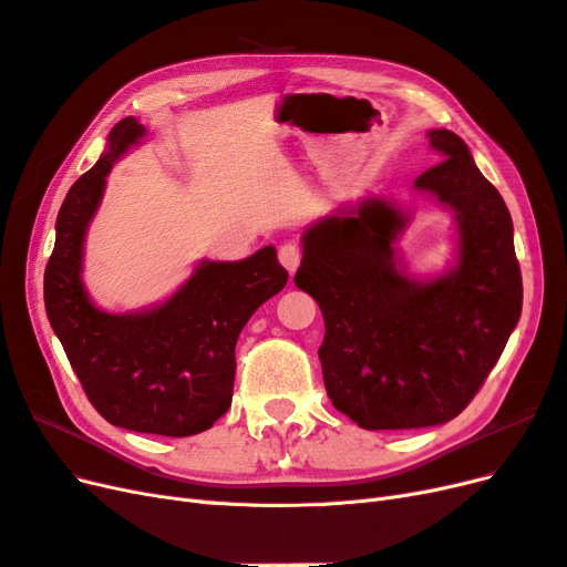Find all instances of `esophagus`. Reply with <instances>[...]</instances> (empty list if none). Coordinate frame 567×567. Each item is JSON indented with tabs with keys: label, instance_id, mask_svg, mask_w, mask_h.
Here are the masks:
<instances>
[{
	"label": "esophagus",
	"instance_id": "esophagus-1",
	"mask_svg": "<svg viewBox=\"0 0 567 567\" xmlns=\"http://www.w3.org/2000/svg\"><path fill=\"white\" fill-rule=\"evenodd\" d=\"M278 259L289 270V276L295 272L301 264V247L297 243H285L278 247Z\"/></svg>",
	"mask_w": 567,
	"mask_h": 567
}]
</instances>
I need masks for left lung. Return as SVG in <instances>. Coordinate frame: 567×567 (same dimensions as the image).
Returning a JSON list of instances; mask_svg holds the SVG:
<instances>
[{"label": "left lung", "mask_w": 567, "mask_h": 567, "mask_svg": "<svg viewBox=\"0 0 567 567\" xmlns=\"http://www.w3.org/2000/svg\"><path fill=\"white\" fill-rule=\"evenodd\" d=\"M445 159L414 178L456 212L460 266L414 282L393 264L400 209L368 199L303 237L295 276L322 310V379L332 405L360 429H419L454 419L481 391L514 332L523 278L514 224L466 143L429 132Z\"/></svg>", "instance_id": "left-lung-1"}]
</instances>
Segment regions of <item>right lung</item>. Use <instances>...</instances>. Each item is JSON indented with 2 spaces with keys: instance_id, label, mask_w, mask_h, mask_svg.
<instances>
[{
  "instance_id": "1",
  "label": "right lung",
  "mask_w": 567,
  "mask_h": 567,
  "mask_svg": "<svg viewBox=\"0 0 567 567\" xmlns=\"http://www.w3.org/2000/svg\"><path fill=\"white\" fill-rule=\"evenodd\" d=\"M141 136L134 117L115 124L111 148L65 195L44 270V306L89 403L105 422L184 437L212 429L228 412L237 337L289 272L278 251L264 247L245 261L203 264L151 313L111 316L94 308L80 278L84 230L113 162Z\"/></svg>"
}]
</instances>
